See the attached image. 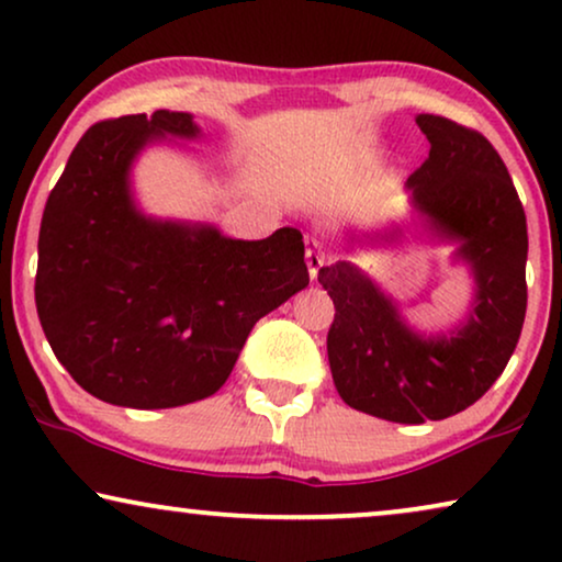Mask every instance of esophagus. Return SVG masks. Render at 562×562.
<instances>
[{
    "label": "esophagus",
    "mask_w": 562,
    "mask_h": 562,
    "mask_svg": "<svg viewBox=\"0 0 562 562\" xmlns=\"http://www.w3.org/2000/svg\"><path fill=\"white\" fill-rule=\"evenodd\" d=\"M306 266H310V279L312 281L317 279L319 268L325 266V250H322L317 237H310V235H306Z\"/></svg>",
    "instance_id": "obj_1"
}]
</instances>
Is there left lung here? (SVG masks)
I'll return each instance as SVG.
<instances>
[{
	"label": "left lung",
	"instance_id": "8db88e82",
	"mask_svg": "<svg viewBox=\"0 0 562 562\" xmlns=\"http://www.w3.org/2000/svg\"><path fill=\"white\" fill-rule=\"evenodd\" d=\"M429 158L409 176L429 233L458 240L473 266L475 302L450 337H419L394 302L348 260L319 268L335 304L327 333L337 394L373 417L422 425L479 402L504 373L527 312V217L502 156L479 130L417 114Z\"/></svg>",
	"mask_w": 562,
	"mask_h": 562
}]
</instances>
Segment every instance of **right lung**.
Returning <instances> with one entry per match:
<instances>
[{
	"label": "right lung",
	"instance_id": "1",
	"mask_svg": "<svg viewBox=\"0 0 562 562\" xmlns=\"http://www.w3.org/2000/svg\"><path fill=\"white\" fill-rule=\"evenodd\" d=\"M199 137L187 112L91 125L37 237L35 304L53 352L91 396L168 409L220 391L252 325L310 283L294 227L266 240L135 210L130 166L156 137Z\"/></svg>",
	"mask_w": 562,
	"mask_h": 562
}]
</instances>
